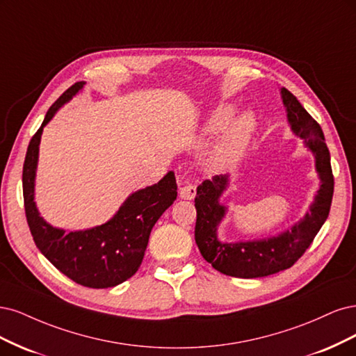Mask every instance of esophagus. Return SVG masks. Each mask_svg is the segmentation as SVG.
<instances>
[{"instance_id": "1", "label": "esophagus", "mask_w": 356, "mask_h": 356, "mask_svg": "<svg viewBox=\"0 0 356 356\" xmlns=\"http://www.w3.org/2000/svg\"><path fill=\"white\" fill-rule=\"evenodd\" d=\"M195 195H197V186L189 181H183L179 189V197L181 200H193Z\"/></svg>"}]
</instances>
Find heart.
Returning a JSON list of instances; mask_svg holds the SVG:
<instances>
[{
	"instance_id": "obj_1",
	"label": "heart",
	"mask_w": 356,
	"mask_h": 356,
	"mask_svg": "<svg viewBox=\"0 0 356 356\" xmlns=\"http://www.w3.org/2000/svg\"><path fill=\"white\" fill-rule=\"evenodd\" d=\"M235 115V108L229 103L217 106L209 120L205 121V131L217 133L224 130L219 139L213 145L209 164L214 170H227L231 168L238 159L243 156L245 149L250 145L251 137L256 130V121L250 113H243L230 121Z\"/></svg>"
}]
</instances>
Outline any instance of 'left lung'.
<instances>
[{"mask_svg": "<svg viewBox=\"0 0 356 356\" xmlns=\"http://www.w3.org/2000/svg\"><path fill=\"white\" fill-rule=\"evenodd\" d=\"M281 99L293 134L302 139L305 147L315 156L319 188L302 219L291 227L284 229L281 234L227 243L219 238V226L229 211L220 198L231 185V177L223 175L213 177V180H204L197 188L195 197V241L202 257L211 263L216 270L229 277L260 278L291 268L312 244L330 213L334 179L324 133L296 96L284 87L281 88Z\"/></svg>", "mask_w": 356, "mask_h": 356, "instance_id": "left-lung-1", "label": "left lung"}]
</instances>
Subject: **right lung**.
<instances>
[{
  "label": "right lung",
  "mask_w": 356,
  "mask_h": 356,
  "mask_svg": "<svg viewBox=\"0 0 356 356\" xmlns=\"http://www.w3.org/2000/svg\"><path fill=\"white\" fill-rule=\"evenodd\" d=\"M84 84L75 83L53 103L31 139L22 176L24 200L32 238L44 257L76 284L108 289L127 281L140 268L154 225L177 198V183L175 171H168L155 185L130 193L108 222L83 231L66 232L44 219L35 202L42 130Z\"/></svg>",
  "instance_id": "1"
}]
</instances>
